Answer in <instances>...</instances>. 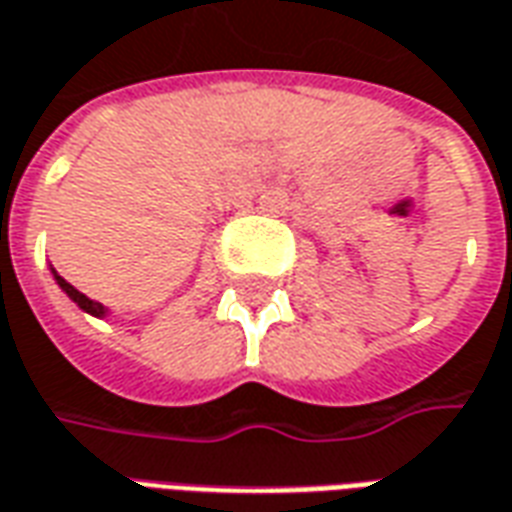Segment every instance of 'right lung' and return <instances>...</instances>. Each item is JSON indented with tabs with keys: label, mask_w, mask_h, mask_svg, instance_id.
Listing matches in <instances>:
<instances>
[{
	"label": "right lung",
	"mask_w": 512,
	"mask_h": 512,
	"mask_svg": "<svg viewBox=\"0 0 512 512\" xmlns=\"http://www.w3.org/2000/svg\"><path fill=\"white\" fill-rule=\"evenodd\" d=\"M52 274H55V280H57V285H60V288H63V291H66V296H69L71 302H74V305L80 307V310H85V313H91V316H105L107 313V307L102 305V302H94V299H88V296H85V293H80L77 291V288H74V285H71V282H66L63 280V277H57V271L55 268H52Z\"/></svg>",
	"instance_id": "1"
}]
</instances>
